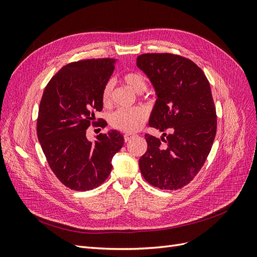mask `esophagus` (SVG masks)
I'll use <instances>...</instances> for the list:
<instances>
[{"mask_svg":"<svg viewBox=\"0 0 257 257\" xmlns=\"http://www.w3.org/2000/svg\"><path fill=\"white\" fill-rule=\"evenodd\" d=\"M134 137V134H130V133H127V134H124V142L125 143H127V142H130L132 138Z\"/></svg>","mask_w":257,"mask_h":257,"instance_id":"esophagus-1","label":"esophagus"}]
</instances>
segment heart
I'll list each match as a JSON object with an SVG mask.
<instances>
[{
    "mask_svg": "<svg viewBox=\"0 0 257 257\" xmlns=\"http://www.w3.org/2000/svg\"><path fill=\"white\" fill-rule=\"evenodd\" d=\"M123 80L128 87L136 93H143L148 88L146 76L139 72H130L123 76ZM112 83L108 81L103 88L102 100L103 104L108 106L111 103ZM148 114L144 108H130V109H118L109 116L110 125L124 133H134L142 128L147 121Z\"/></svg>",
    "mask_w": 257,
    "mask_h": 257,
    "instance_id": "obj_1",
    "label": "heart"
}]
</instances>
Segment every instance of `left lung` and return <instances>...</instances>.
I'll return each mask as SVG.
<instances>
[{
  "label": "left lung",
  "instance_id": "1",
  "mask_svg": "<svg viewBox=\"0 0 257 257\" xmlns=\"http://www.w3.org/2000/svg\"><path fill=\"white\" fill-rule=\"evenodd\" d=\"M136 65L157 92L149 126L161 139L145 138L148 149L139 168L151 185L178 190L189 184L204 166L216 134V111L206 75L193 61L173 53H144Z\"/></svg>",
  "mask_w": 257,
  "mask_h": 257
}]
</instances>
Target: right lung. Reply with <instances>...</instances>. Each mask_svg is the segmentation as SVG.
<instances>
[{"instance_id": "obj_1", "label": "right lung", "mask_w": 257, "mask_h": 257, "mask_svg": "<svg viewBox=\"0 0 257 257\" xmlns=\"http://www.w3.org/2000/svg\"><path fill=\"white\" fill-rule=\"evenodd\" d=\"M114 59L68 63L49 80L38 108L36 131L48 164L59 180L74 191L97 188L109 176L111 159L124 142L118 131L85 136L103 109L102 92L114 69ZM100 127L105 120L98 119Z\"/></svg>"}]
</instances>
